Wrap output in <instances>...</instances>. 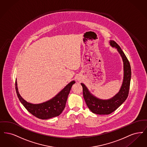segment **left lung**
<instances>
[{"mask_svg":"<svg viewBox=\"0 0 147 147\" xmlns=\"http://www.w3.org/2000/svg\"><path fill=\"white\" fill-rule=\"evenodd\" d=\"M109 43L112 47L117 49L123 61V82L119 92L111 99L101 100L91 94L86 86L81 83L83 90V96L88 108L92 113L100 115H108L115 111L126 100L129 92L131 77V69L129 61L115 41L110 40Z\"/></svg>","mask_w":147,"mask_h":147,"instance_id":"1","label":"left lung"}]
</instances>
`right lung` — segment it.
<instances>
[{"label": "right lung", "instance_id": "1", "mask_svg": "<svg viewBox=\"0 0 147 147\" xmlns=\"http://www.w3.org/2000/svg\"><path fill=\"white\" fill-rule=\"evenodd\" d=\"M75 82V81L69 82L52 99L40 104L30 103L24 100L18 92L16 80L15 88L20 101L30 113L39 119H48L57 117L63 112L71 86Z\"/></svg>", "mask_w": 147, "mask_h": 147}]
</instances>
